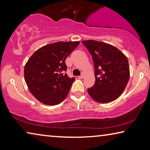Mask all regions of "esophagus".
<instances>
[{
	"instance_id": "obj_1",
	"label": "esophagus",
	"mask_w": 150,
	"mask_h": 150,
	"mask_svg": "<svg viewBox=\"0 0 150 150\" xmlns=\"http://www.w3.org/2000/svg\"><path fill=\"white\" fill-rule=\"evenodd\" d=\"M78 78H79V79H83L84 75H80V76H78Z\"/></svg>"
}]
</instances>
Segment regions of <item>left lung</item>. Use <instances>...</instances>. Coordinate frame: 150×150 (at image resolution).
Segmentation results:
<instances>
[{"instance_id":"obj_1","label":"left lung","mask_w":150,"mask_h":150,"mask_svg":"<svg viewBox=\"0 0 150 150\" xmlns=\"http://www.w3.org/2000/svg\"><path fill=\"white\" fill-rule=\"evenodd\" d=\"M92 56L95 83L88 89L89 95L99 103H108L120 96L130 77L128 59L110 44L89 40L82 41Z\"/></svg>"}]
</instances>
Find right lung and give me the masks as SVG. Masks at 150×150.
Wrapping results in <instances>:
<instances>
[{
	"mask_svg": "<svg viewBox=\"0 0 150 150\" xmlns=\"http://www.w3.org/2000/svg\"><path fill=\"white\" fill-rule=\"evenodd\" d=\"M80 42H57L42 46L24 67V77L31 93L46 105L59 104L67 96L75 78L68 77L65 60Z\"/></svg>",
	"mask_w": 150,
	"mask_h": 150,
	"instance_id": "1",
	"label": "right lung"
}]
</instances>
